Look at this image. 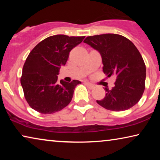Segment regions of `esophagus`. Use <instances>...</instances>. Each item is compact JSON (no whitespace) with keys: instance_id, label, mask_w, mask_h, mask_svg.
Here are the masks:
<instances>
[{"instance_id":"obj_1","label":"esophagus","mask_w":160,"mask_h":160,"mask_svg":"<svg viewBox=\"0 0 160 160\" xmlns=\"http://www.w3.org/2000/svg\"><path fill=\"white\" fill-rule=\"evenodd\" d=\"M85 84H86V85H87V87H88L89 89H93L94 87H95V86H94V84H91V83H89V82H86L85 83Z\"/></svg>"}]
</instances>
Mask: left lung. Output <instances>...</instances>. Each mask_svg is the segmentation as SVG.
Segmentation results:
<instances>
[{"mask_svg":"<svg viewBox=\"0 0 160 160\" xmlns=\"http://www.w3.org/2000/svg\"><path fill=\"white\" fill-rule=\"evenodd\" d=\"M84 42L101 54L104 73L117 78L114 87H106V96L98 103L113 111L134 106L143 95L146 82V65L136 47L124 36L113 33L88 36Z\"/></svg>","mask_w":160,"mask_h":160,"instance_id":"obj_1","label":"left lung"}]
</instances>
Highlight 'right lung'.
Returning <instances> with one entry per match:
<instances>
[{"mask_svg":"<svg viewBox=\"0 0 160 160\" xmlns=\"http://www.w3.org/2000/svg\"><path fill=\"white\" fill-rule=\"evenodd\" d=\"M85 36L56 35L43 39L28 54L20 82L28 103L35 111L50 114L62 110L71 101L81 82H58V75L69 53Z\"/></svg>","mask_w":160,"mask_h":160,"instance_id":"add662e5","label":"right lung"}]
</instances>
